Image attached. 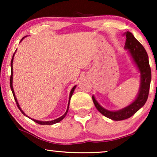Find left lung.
<instances>
[{
  "instance_id": "8db88e82",
  "label": "left lung",
  "mask_w": 157,
  "mask_h": 157,
  "mask_svg": "<svg viewBox=\"0 0 157 157\" xmlns=\"http://www.w3.org/2000/svg\"><path fill=\"white\" fill-rule=\"evenodd\" d=\"M126 44L124 48L128 50L133 63L135 64L140 74V86L138 94L135 99L129 105L117 111L106 109L98 104L92 96L94 104L99 112L109 119L113 121H121L128 119L144 106L147 101L149 92L150 83L151 80V68L149 66V57L144 46L137 40L131 32L126 33Z\"/></svg>"
}]
</instances>
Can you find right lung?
<instances>
[{
  "label": "right lung",
  "mask_w": 157,
  "mask_h": 157,
  "mask_svg": "<svg viewBox=\"0 0 157 157\" xmlns=\"http://www.w3.org/2000/svg\"><path fill=\"white\" fill-rule=\"evenodd\" d=\"M25 37H26V36H25V37H23V38H22V39L21 40V41H20V42L22 41V40H23V39H24V38H25ZM16 50H17V49H16ZM16 51H15V53H13V58H12V59H11V62H10V68H11V76H10V89H11L12 93H13V96H14L15 101H16V104H17V106H18V109H20V111H21V113H22L23 115L25 116V117H27L28 118H29V119H31V120H33V121H35L36 123L39 124H41V125H53V124H56V123H58V122L61 121V120H63V119H64V117H66V114H67L68 111V107H69V104H70V100H71V96H72V95H73V94H74V91L75 89H76V86H74L72 88V89L71 90L70 95H69V100H68V104L67 109H66V111L65 112V113H64V114H63V116H61V117L58 118V119H56L52 120V121H38V120H36V119H31V117H28V116H27L26 114H25V113L24 112H23V111L22 110V109H21V108L20 107V105H19V104H18V100H17V98H16V95H15V92H14V90H13V58H14L15 53H16Z\"/></svg>",
  "instance_id": "add662e5"
}]
</instances>
